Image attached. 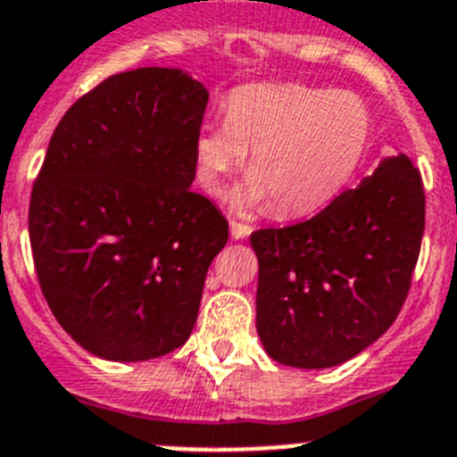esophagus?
Instances as JSON below:
<instances>
[{
	"label": "esophagus",
	"instance_id": "esophagus-1",
	"mask_svg": "<svg viewBox=\"0 0 457 457\" xmlns=\"http://www.w3.org/2000/svg\"><path fill=\"white\" fill-rule=\"evenodd\" d=\"M251 236V226L240 224V221H231V237L233 240H245Z\"/></svg>",
	"mask_w": 457,
	"mask_h": 457
}]
</instances>
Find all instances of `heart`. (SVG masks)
<instances>
[{
  "instance_id": "b5f03b06",
  "label": "heart",
  "mask_w": 457,
  "mask_h": 457,
  "mask_svg": "<svg viewBox=\"0 0 457 457\" xmlns=\"http://www.w3.org/2000/svg\"><path fill=\"white\" fill-rule=\"evenodd\" d=\"M371 136L370 108L353 92L301 83H253L226 99L224 122H206L195 152L201 186L224 195L249 156L242 208L270 204L280 220L312 215L355 177Z\"/></svg>"
}]
</instances>
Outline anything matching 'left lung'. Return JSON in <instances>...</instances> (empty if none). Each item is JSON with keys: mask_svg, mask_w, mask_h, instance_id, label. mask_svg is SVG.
Returning <instances> with one entry per match:
<instances>
[{"mask_svg": "<svg viewBox=\"0 0 457 457\" xmlns=\"http://www.w3.org/2000/svg\"><path fill=\"white\" fill-rule=\"evenodd\" d=\"M424 221L420 170L396 154L312 220L251 233L265 353L328 370L374 345L408 296Z\"/></svg>", "mask_w": 457, "mask_h": 457, "instance_id": "1", "label": "left lung"}]
</instances>
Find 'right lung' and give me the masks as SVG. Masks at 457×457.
Listing matches in <instances>:
<instances>
[{
    "mask_svg": "<svg viewBox=\"0 0 457 457\" xmlns=\"http://www.w3.org/2000/svg\"><path fill=\"white\" fill-rule=\"evenodd\" d=\"M206 86L137 67L62 115L29 204V240L58 324L111 362L187 342L228 224L192 192Z\"/></svg>",
    "mask_w": 457,
    "mask_h": 457,
    "instance_id": "right-lung-1",
    "label": "right lung"
}]
</instances>
